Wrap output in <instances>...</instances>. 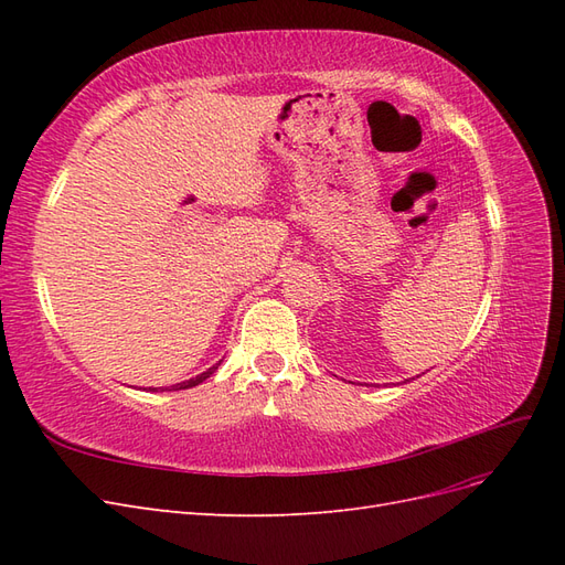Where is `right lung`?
Returning a JSON list of instances; mask_svg holds the SVG:
<instances>
[{
  "label": "right lung",
  "instance_id": "1",
  "mask_svg": "<svg viewBox=\"0 0 565 565\" xmlns=\"http://www.w3.org/2000/svg\"><path fill=\"white\" fill-rule=\"evenodd\" d=\"M218 365H221V361L216 363V365H212L207 372H202V374H198V377H193V380H185V382H181V384H174V386H167V391H181V388H193V386H198V384H202L204 380L207 377H212V374L218 370ZM150 391H156V388H150Z\"/></svg>",
  "mask_w": 565,
  "mask_h": 565
}]
</instances>
